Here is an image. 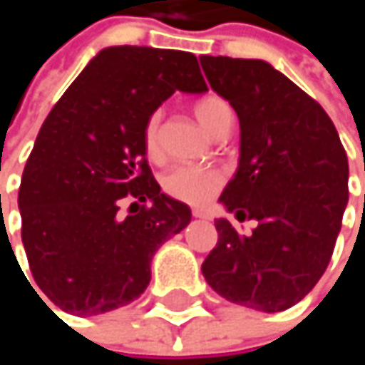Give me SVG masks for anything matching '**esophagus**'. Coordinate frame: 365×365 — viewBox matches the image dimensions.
I'll use <instances>...</instances> for the list:
<instances>
[{"label":"esophagus","instance_id":"obj_1","mask_svg":"<svg viewBox=\"0 0 365 365\" xmlns=\"http://www.w3.org/2000/svg\"><path fill=\"white\" fill-rule=\"evenodd\" d=\"M192 215L194 217H200V220H207L209 217V211L207 209H192Z\"/></svg>","mask_w":365,"mask_h":365}]
</instances>
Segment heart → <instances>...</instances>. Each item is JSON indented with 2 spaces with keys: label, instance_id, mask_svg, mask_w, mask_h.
I'll use <instances>...</instances> for the list:
<instances>
[{
  "label": "heart",
  "instance_id": "heart-1",
  "mask_svg": "<svg viewBox=\"0 0 365 365\" xmlns=\"http://www.w3.org/2000/svg\"><path fill=\"white\" fill-rule=\"evenodd\" d=\"M194 113L198 122L211 133L220 135L222 130L232 126V110L226 99L217 95H205L194 103ZM163 118L160 111H154L148 115L143 122L141 139H143V150L150 160H160L163 158ZM224 182L220 171L213 169H200V167H190V165H180L173 167L165 173L163 178V190L183 202L190 205H202L207 202Z\"/></svg>",
  "mask_w": 365,
  "mask_h": 365
}]
</instances>
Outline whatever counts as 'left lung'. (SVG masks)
<instances>
[{
	"mask_svg": "<svg viewBox=\"0 0 365 365\" xmlns=\"http://www.w3.org/2000/svg\"><path fill=\"white\" fill-rule=\"evenodd\" d=\"M211 88L241 122L239 169L220 202L252 235L215 220L202 262L226 300L264 313L300 302L322 279L349 200V163L326 110L266 61L200 56Z\"/></svg>",
	"mask_w": 365,
	"mask_h": 365,
	"instance_id": "left-lung-1",
	"label": "left lung"
}]
</instances>
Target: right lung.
I'll use <instances>...</instances> for the list:
<instances>
[{
  "mask_svg": "<svg viewBox=\"0 0 365 365\" xmlns=\"http://www.w3.org/2000/svg\"><path fill=\"white\" fill-rule=\"evenodd\" d=\"M175 91H207L192 52L111 46L43 120L19 190L21 237L36 283L61 311L91 317L137 300L158 247L190 224V207L160 192L141 139Z\"/></svg>",
  "mask_w": 365,
  "mask_h": 365,
  "instance_id": "right-lung-1",
  "label": "right lung"
}]
</instances>
